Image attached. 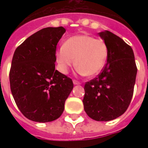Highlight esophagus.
I'll return each instance as SVG.
<instances>
[{"label":"esophagus","instance_id":"obj_1","mask_svg":"<svg viewBox=\"0 0 148 148\" xmlns=\"http://www.w3.org/2000/svg\"><path fill=\"white\" fill-rule=\"evenodd\" d=\"M73 83H74V85H81V82H77L76 80L73 81Z\"/></svg>","mask_w":148,"mask_h":148}]
</instances>
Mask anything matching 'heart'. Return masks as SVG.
Masks as SVG:
<instances>
[{"label":"heart","mask_w":148,"mask_h":148,"mask_svg":"<svg viewBox=\"0 0 148 148\" xmlns=\"http://www.w3.org/2000/svg\"><path fill=\"white\" fill-rule=\"evenodd\" d=\"M108 51L107 44L102 39L77 35L69 38L57 51L56 62L62 74H67L69 69L76 64L78 74L92 77L102 71Z\"/></svg>","instance_id":"obj_1"}]
</instances>
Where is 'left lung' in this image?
<instances>
[{
    "label": "left lung",
    "instance_id": "left-lung-1",
    "mask_svg": "<svg viewBox=\"0 0 148 148\" xmlns=\"http://www.w3.org/2000/svg\"><path fill=\"white\" fill-rule=\"evenodd\" d=\"M108 47L102 72L85 84L82 100L86 114L97 121H109L124 114L131 102L137 68L132 49L109 31L98 33Z\"/></svg>",
    "mask_w": 148,
    "mask_h": 148
}]
</instances>
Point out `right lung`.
Returning a JSON list of instances; mask_svg holds the SVG:
<instances>
[{
	"label": "right lung",
	"mask_w": 148,
	"mask_h": 148,
	"mask_svg": "<svg viewBox=\"0 0 148 148\" xmlns=\"http://www.w3.org/2000/svg\"><path fill=\"white\" fill-rule=\"evenodd\" d=\"M65 32L63 27L42 28L14 52L11 92L19 109L31 121L46 123L60 117L74 88L70 77L55 70L56 46Z\"/></svg>",
	"instance_id": "add662e5"
}]
</instances>
